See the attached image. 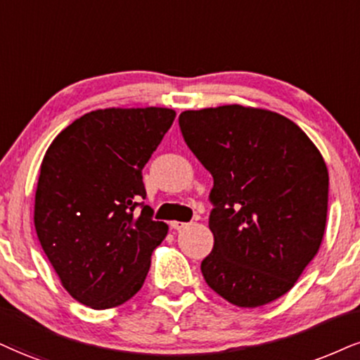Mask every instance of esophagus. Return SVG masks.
Instances as JSON below:
<instances>
[{
  "instance_id": "34e87169",
  "label": "esophagus",
  "mask_w": 360,
  "mask_h": 360,
  "mask_svg": "<svg viewBox=\"0 0 360 360\" xmlns=\"http://www.w3.org/2000/svg\"><path fill=\"white\" fill-rule=\"evenodd\" d=\"M188 224H185V221H179V220H173V221H170V227L173 229V230H181L184 227H187Z\"/></svg>"
}]
</instances>
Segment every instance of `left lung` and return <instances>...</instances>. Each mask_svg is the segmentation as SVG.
Here are the masks:
<instances>
[{"mask_svg": "<svg viewBox=\"0 0 360 360\" xmlns=\"http://www.w3.org/2000/svg\"><path fill=\"white\" fill-rule=\"evenodd\" d=\"M179 125L214 176V248L200 265L208 287L238 307L287 294L326 232L329 173L321 152L294 122L269 110H188Z\"/></svg>", "mask_w": 360, "mask_h": 360, "instance_id": "left-lung-1", "label": "left lung"}]
</instances>
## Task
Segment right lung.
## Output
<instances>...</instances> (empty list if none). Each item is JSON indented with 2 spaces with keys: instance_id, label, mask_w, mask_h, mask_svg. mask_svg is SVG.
<instances>
[{
  "instance_id": "add662e5",
  "label": "right lung",
  "mask_w": 360,
  "mask_h": 360,
  "mask_svg": "<svg viewBox=\"0 0 360 360\" xmlns=\"http://www.w3.org/2000/svg\"><path fill=\"white\" fill-rule=\"evenodd\" d=\"M173 120V110L155 106L95 110L66 127L44 153L34 229L63 287L88 307L131 299L165 238L167 224L153 220L143 202L141 170Z\"/></svg>"
}]
</instances>
